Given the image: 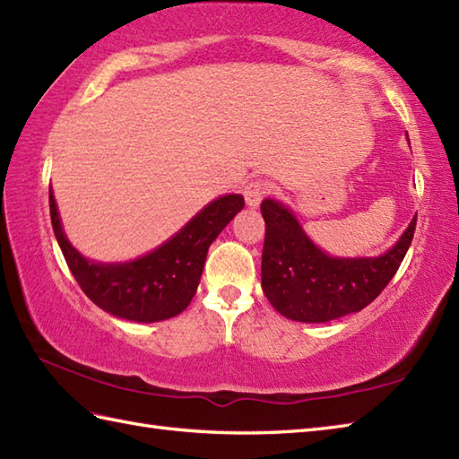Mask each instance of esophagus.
Masks as SVG:
<instances>
[{"instance_id": "34e87169", "label": "esophagus", "mask_w": 459, "mask_h": 459, "mask_svg": "<svg viewBox=\"0 0 459 459\" xmlns=\"http://www.w3.org/2000/svg\"><path fill=\"white\" fill-rule=\"evenodd\" d=\"M270 191V186L265 184V181H250V184L244 187V199H247V205L255 209L260 204L262 199L265 197V194Z\"/></svg>"}]
</instances>
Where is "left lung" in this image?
<instances>
[{
  "instance_id": "obj_1",
  "label": "left lung",
  "mask_w": 459,
  "mask_h": 459,
  "mask_svg": "<svg viewBox=\"0 0 459 459\" xmlns=\"http://www.w3.org/2000/svg\"><path fill=\"white\" fill-rule=\"evenodd\" d=\"M265 238L262 290L280 315L299 323H328L368 307L385 290L407 254L417 217L393 247L374 258H336L307 237L281 201L264 199Z\"/></svg>"
}]
</instances>
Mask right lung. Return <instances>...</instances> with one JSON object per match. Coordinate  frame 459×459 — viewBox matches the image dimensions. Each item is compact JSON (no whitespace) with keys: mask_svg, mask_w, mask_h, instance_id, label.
Returning a JSON list of instances; mask_svg holds the SVG:
<instances>
[{"mask_svg":"<svg viewBox=\"0 0 459 459\" xmlns=\"http://www.w3.org/2000/svg\"><path fill=\"white\" fill-rule=\"evenodd\" d=\"M48 204L58 247L82 291L113 316L158 323L186 311L194 299L209 247L242 211L244 197H217L156 250L131 262L113 264L88 260L72 247L64 234L52 187Z\"/></svg>","mask_w":459,"mask_h":459,"instance_id":"1","label":"right lung"}]
</instances>
